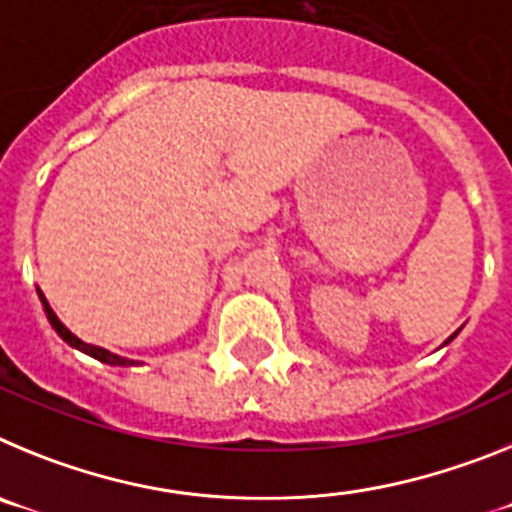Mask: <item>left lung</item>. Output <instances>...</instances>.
Wrapping results in <instances>:
<instances>
[{
    "mask_svg": "<svg viewBox=\"0 0 512 512\" xmlns=\"http://www.w3.org/2000/svg\"><path fill=\"white\" fill-rule=\"evenodd\" d=\"M454 336H456V333H454ZM454 336H451V338H454ZM451 338H449V341H451ZM449 341H446V343H449Z\"/></svg>",
    "mask_w": 512,
    "mask_h": 512,
    "instance_id": "left-lung-1",
    "label": "left lung"
}]
</instances>
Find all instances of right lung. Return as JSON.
Returning <instances> with one entry per match:
<instances>
[{
  "mask_svg": "<svg viewBox=\"0 0 512 512\" xmlns=\"http://www.w3.org/2000/svg\"><path fill=\"white\" fill-rule=\"evenodd\" d=\"M38 297H40V302H43V310H45V315H48V320H51L53 330H56L58 336H61L63 341L69 343V346L79 348V351H84V354L94 356V359L104 361V364H110V366H130V364H135V361L122 359V356H117V354H110V351H107V348L92 346V343H84V341H81V338H76L74 333H71V330L66 328V325L61 323V320L56 318V312L51 310V305H48V300H45V295H43V292H40V289H38Z\"/></svg>",
  "mask_w": 512,
  "mask_h": 512,
  "instance_id": "1",
  "label": "right lung"
}]
</instances>
